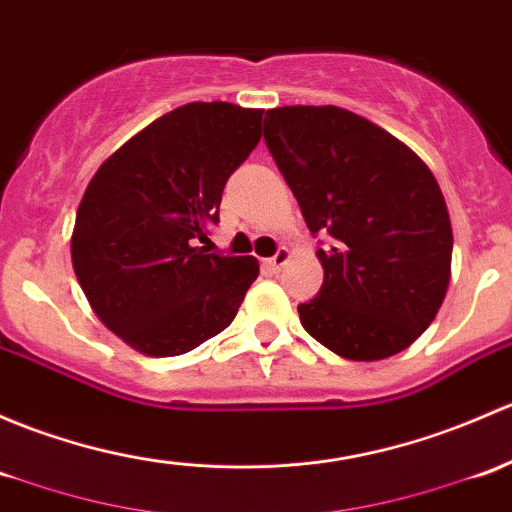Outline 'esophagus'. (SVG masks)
<instances>
[{
	"label": "esophagus",
	"mask_w": 512,
	"mask_h": 512,
	"mask_svg": "<svg viewBox=\"0 0 512 512\" xmlns=\"http://www.w3.org/2000/svg\"><path fill=\"white\" fill-rule=\"evenodd\" d=\"M289 260H292V252H289L287 247H279L277 255L270 257V260H265V262H262V265H265L270 272H279L284 265H287Z\"/></svg>",
	"instance_id": "34e87169"
}]
</instances>
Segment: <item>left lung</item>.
<instances>
[{"label":"left lung","instance_id":"left-lung-1","mask_svg":"<svg viewBox=\"0 0 512 512\" xmlns=\"http://www.w3.org/2000/svg\"><path fill=\"white\" fill-rule=\"evenodd\" d=\"M265 142L299 201L324 267L301 326L346 360L405 351L434 321L451 279V220L417 154L355 112L324 105L267 110Z\"/></svg>","mask_w":512,"mask_h":512}]
</instances>
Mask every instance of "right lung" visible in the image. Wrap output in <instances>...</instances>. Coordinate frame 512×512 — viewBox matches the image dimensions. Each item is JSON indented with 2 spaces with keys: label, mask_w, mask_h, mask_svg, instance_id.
Instances as JSON below:
<instances>
[{
  "label": "right lung",
  "mask_w": 512,
  "mask_h": 512,
  "mask_svg": "<svg viewBox=\"0 0 512 512\" xmlns=\"http://www.w3.org/2000/svg\"><path fill=\"white\" fill-rule=\"evenodd\" d=\"M262 112L188 102L139 129L95 171L71 235L90 309L149 358L218 336L260 274L255 257L208 255L228 176L262 137Z\"/></svg>",
  "instance_id": "1"
}]
</instances>
